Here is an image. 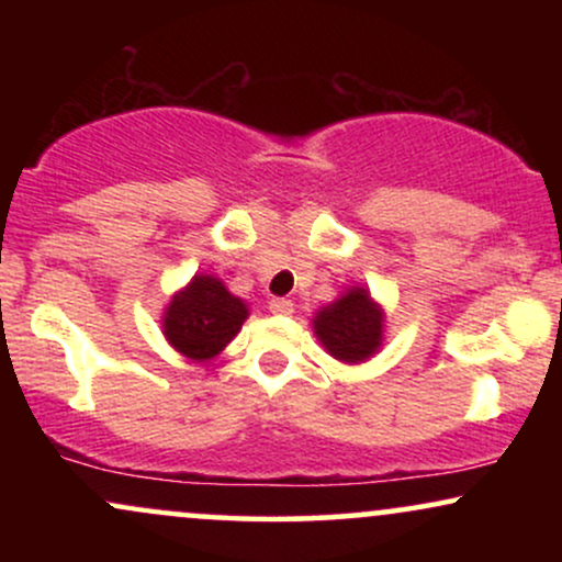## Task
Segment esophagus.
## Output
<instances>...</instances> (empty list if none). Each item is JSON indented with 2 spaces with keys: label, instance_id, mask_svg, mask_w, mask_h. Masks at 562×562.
I'll return each instance as SVG.
<instances>
[{
  "label": "esophagus",
  "instance_id": "esophagus-1",
  "mask_svg": "<svg viewBox=\"0 0 562 562\" xmlns=\"http://www.w3.org/2000/svg\"><path fill=\"white\" fill-rule=\"evenodd\" d=\"M269 312L280 314V317H285V314H293V301L272 299V301H269Z\"/></svg>",
  "mask_w": 562,
  "mask_h": 562
}]
</instances>
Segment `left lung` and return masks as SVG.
<instances>
[{"label": "left lung", "mask_w": 562, "mask_h": 562, "mask_svg": "<svg viewBox=\"0 0 562 562\" xmlns=\"http://www.w3.org/2000/svg\"><path fill=\"white\" fill-rule=\"evenodd\" d=\"M314 333L330 357L346 364L367 362L383 346V308L370 299V290L348 288L338 301L319 308Z\"/></svg>", "instance_id": "1"}]
</instances>
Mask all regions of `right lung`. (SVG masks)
<instances>
[{"label": "right lung", "instance_id": "right-lung-1", "mask_svg": "<svg viewBox=\"0 0 562 562\" xmlns=\"http://www.w3.org/2000/svg\"><path fill=\"white\" fill-rule=\"evenodd\" d=\"M248 306L214 274H195L164 312V335L192 362H209L240 333Z\"/></svg>", "mask_w": 562, "mask_h": 562}]
</instances>
